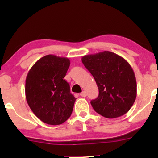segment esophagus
<instances>
[{
    "label": "esophagus",
    "instance_id": "esophagus-1",
    "mask_svg": "<svg viewBox=\"0 0 158 158\" xmlns=\"http://www.w3.org/2000/svg\"><path fill=\"white\" fill-rule=\"evenodd\" d=\"M81 96L82 97H85L87 96V93H86L85 90H83V91H82V93H81Z\"/></svg>",
    "mask_w": 158,
    "mask_h": 158
}]
</instances>
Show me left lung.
<instances>
[{"mask_svg": "<svg viewBox=\"0 0 158 158\" xmlns=\"http://www.w3.org/2000/svg\"><path fill=\"white\" fill-rule=\"evenodd\" d=\"M82 62L98 88V96L90 101L95 111L108 118L127 113L137 96L135 73L129 62L109 51L83 56Z\"/></svg>", "mask_w": 158, "mask_h": 158, "instance_id": "1", "label": "left lung"}]
</instances>
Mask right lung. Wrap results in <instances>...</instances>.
Segmentation results:
<instances>
[{"label":"right lung","mask_w":158,"mask_h":158,"mask_svg":"<svg viewBox=\"0 0 158 158\" xmlns=\"http://www.w3.org/2000/svg\"><path fill=\"white\" fill-rule=\"evenodd\" d=\"M70 60L48 55L40 58L26 78L27 101L33 113L47 124L59 125L71 116L76 98L64 79Z\"/></svg>","instance_id":"obj_1"}]
</instances>
